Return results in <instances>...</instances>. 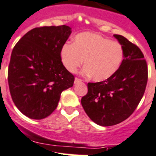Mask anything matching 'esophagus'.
I'll list each match as a JSON object with an SVG mask.
<instances>
[{"label": "esophagus", "mask_w": 156, "mask_h": 156, "mask_svg": "<svg viewBox=\"0 0 156 156\" xmlns=\"http://www.w3.org/2000/svg\"><path fill=\"white\" fill-rule=\"evenodd\" d=\"M82 80L80 79V78H75V84H77V83H80V82H81Z\"/></svg>", "instance_id": "obj_1"}]
</instances>
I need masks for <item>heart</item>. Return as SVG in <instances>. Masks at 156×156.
I'll return each mask as SVG.
<instances>
[{
  "label": "heart",
  "instance_id": "obj_1",
  "mask_svg": "<svg viewBox=\"0 0 156 156\" xmlns=\"http://www.w3.org/2000/svg\"><path fill=\"white\" fill-rule=\"evenodd\" d=\"M124 47L119 42L112 41L94 32L76 35L73 44L66 43L60 51L65 68L76 73L84 62L83 74L93 76L96 81H103L116 73L124 59Z\"/></svg>",
  "mask_w": 156,
  "mask_h": 156
}]
</instances>
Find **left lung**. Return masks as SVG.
Here are the masks:
<instances>
[{
    "label": "left lung",
    "instance_id": "left-lung-1",
    "mask_svg": "<svg viewBox=\"0 0 156 156\" xmlns=\"http://www.w3.org/2000/svg\"><path fill=\"white\" fill-rule=\"evenodd\" d=\"M124 50L116 73L97 83H88V93L81 98L88 116L98 125L112 126L124 121L139 104L148 79L144 55L136 44L120 35H114Z\"/></svg>",
    "mask_w": 156,
    "mask_h": 156
}]
</instances>
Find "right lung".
<instances>
[{"mask_svg":"<svg viewBox=\"0 0 156 156\" xmlns=\"http://www.w3.org/2000/svg\"><path fill=\"white\" fill-rule=\"evenodd\" d=\"M72 33L66 25L27 32L12 50L8 83L12 100L26 116L41 119L56 109L62 92L75 77L62 64L60 51Z\"/></svg>","mask_w":156,"mask_h":156,"instance_id":"obj_1","label":"right lung"}]
</instances>
